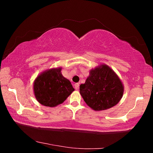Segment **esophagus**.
<instances>
[{
	"instance_id": "esophagus-1",
	"label": "esophagus",
	"mask_w": 153,
	"mask_h": 153,
	"mask_svg": "<svg viewBox=\"0 0 153 153\" xmlns=\"http://www.w3.org/2000/svg\"><path fill=\"white\" fill-rule=\"evenodd\" d=\"M74 88L76 90H78L79 88V84L78 83H76V84H74Z\"/></svg>"
}]
</instances>
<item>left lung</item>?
Listing matches in <instances>:
<instances>
[{
	"mask_svg": "<svg viewBox=\"0 0 153 153\" xmlns=\"http://www.w3.org/2000/svg\"><path fill=\"white\" fill-rule=\"evenodd\" d=\"M124 86L117 74L109 66L100 64L89 71L79 93L86 105L96 111L114 107L123 97Z\"/></svg>",
	"mask_w": 153,
	"mask_h": 153,
	"instance_id": "obj_1",
	"label": "left lung"
}]
</instances>
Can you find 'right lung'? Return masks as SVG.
I'll return each mask as SVG.
<instances>
[{
  "instance_id": "obj_1",
  "label": "right lung",
  "mask_w": 153,
  "mask_h": 153,
  "mask_svg": "<svg viewBox=\"0 0 153 153\" xmlns=\"http://www.w3.org/2000/svg\"><path fill=\"white\" fill-rule=\"evenodd\" d=\"M61 69V67L46 69L33 81V94L41 105L48 107H56L75 90L70 81L62 75Z\"/></svg>"
}]
</instances>
